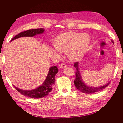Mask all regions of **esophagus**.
Masks as SVG:
<instances>
[{
  "instance_id": "34e87169",
  "label": "esophagus",
  "mask_w": 123,
  "mask_h": 123,
  "mask_svg": "<svg viewBox=\"0 0 123 123\" xmlns=\"http://www.w3.org/2000/svg\"><path fill=\"white\" fill-rule=\"evenodd\" d=\"M67 65L65 64H62L61 66H60V67L61 68H64L65 67H66Z\"/></svg>"
}]
</instances>
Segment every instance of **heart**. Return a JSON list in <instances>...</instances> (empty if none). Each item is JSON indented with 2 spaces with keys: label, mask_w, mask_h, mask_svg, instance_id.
<instances>
[{
  "label": "heart",
  "mask_w": 123,
  "mask_h": 123,
  "mask_svg": "<svg viewBox=\"0 0 123 123\" xmlns=\"http://www.w3.org/2000/svg\"><path fill=\"white\" fill-rule=\"evenodd\" d=\"M89 43L90 38L88 35L68 32L62 34L58 38L53 51L55 53H61L68 50L69 58L76 61L84 55L88 49Z\"/></svg>",
  "instance_id": "b5f03b06"
}]
</instances>
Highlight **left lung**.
Listing matches in <instances>:
<instances>
[{
    "label": "left lung",
    "instance_id": "obj_1",
    "mask_svg": "<svg viewBox=\"0 0 123 123\" xmlns=\"http://www.w3.org/2000/svg\"><path fill=\"white\" fill-rule=\"evenodd\" d=\"M111 42L114 44V42L113 40H111ZM74 67L76 70L75 72L76 75V79L74 80V85L76 88L80 91V92H83V93H87V94H92L94 93L95 92H98V91H101L103 89L106 88L109 85L110 82L108 83L105 85L102 86L93 87L92 86H89L87 85H86L83 81V80L81 78L79 68V62H76L74 64Z\"/></svg>",
    "mask_w": 123,
    "mask_h": 123
}]
</instances>
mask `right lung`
Returning <instances> with one entry per match:
<instances>
[{"label": "right lung", "mask_w": 123, "mask_h": 123, "mask_svg": "<svg viewBox=\"0 0 123 123\" xmlns=\"http://www.w3.org/2000/svg\"><path fill=\"white\" fill-rule=\"evenodd\" d=\"M44 29L43 28L28 30L22 32L19 34L14 36L11 39V42L14 39L22 37H32L36 35L42 34V33H44ZM58 70L56 66L51 67L44 82L39 87L35 89H33V90H25L17 88L14 85L13 86L17 91L19 92L22 95L33 98H43L49 94V93L52 90V86L55 81V76L58 72Z\"/></svg>", "instance_id": "add662e5"}]
</instances>
